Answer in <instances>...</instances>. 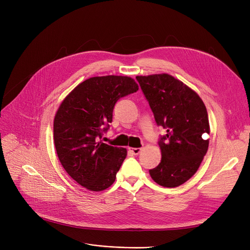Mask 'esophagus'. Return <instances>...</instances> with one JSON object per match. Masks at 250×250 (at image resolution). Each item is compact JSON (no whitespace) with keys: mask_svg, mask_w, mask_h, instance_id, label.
Here are the masks:
<instances>
[{"mask_svg":"<svg viewBox=\"0 0 250 250\" xmlns=\"http://www.w3.org/2000/svg\"><path fill=\"white\" fill-rule=\"evenodd\" d=\"M128 150H129V152H132V154H134V155H139L140 152L142 151L141 148H128Z\"/></svg>","mask_w":250,"mask_h":250,"instance_id":"34e87169","label":"esophagus"}]
</instances>
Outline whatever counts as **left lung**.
Instances as JSON below:
<instances>
[{
  "instance_id": "8db88e82",
  "label": "left lung",
  "mask_w": 250,
  "mask_h": 250,
  "mask_svg": "<svg viewBox=\"0 0 250 250\" xmlns=\"http://www.w3.org/2000/svg\"><path fill=\"white\" fill-rule=\"evenodd\" d=\"M157 125L167 132L158 144L161 162L149 170L161 187L176 188L199 169L208 147L209 134L205 104L193 90L168 74L137 76Z\"/></svg>"
}]
</instances>
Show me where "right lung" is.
<instances>
[{"mask_svg": "<svg viewBox=\"0 0 250 250\" xmlns=\"http://www.w3.org/2000/svg\"><path fill=\"white\" fill-rule=\"evenodd\" d=\"M134 79L93 77L63 99L54 121V140L61 164L79 185L92 191L109 188L126 157V149L99 142L112 122L118 99L137 92Z\"/></svg>", "mask_w": 250, "mask_h": 250, "instance_id": "right-lung-1", "label": "right lung"}]
</instances>
